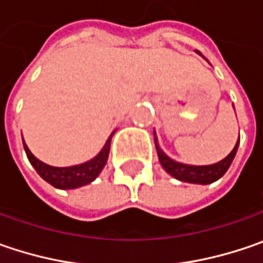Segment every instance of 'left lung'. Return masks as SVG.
I'll return each instance as SVG.
<instances>
[{"instance_id": "obj_1", "label": "left lung", "mask_w": 263, "mask_h": 263, "mask_svg": "<svg viewBox=\"0 0 263 263\" xmlns=\"http://www.w3.org/2000/svg\"><path fill=\"white\" fill-rule=\"evenodd\" d=\"M238 143L240 140L235 144L234 150L228 154L223 160L215 163V165L209 166H191V165H184V163H178L175 160L169 159L163 150L159 147L157 144V138L154 137V144H156V148H157V154H159V160L163 166L167 174H171L174 178H177L179 181H184V182H193V184H211L215 182L216 179L222 177L223 174L228 171V167L231 166L233 160H234L235 153H237V148H238Z\"/></svg>"}]
</instances>
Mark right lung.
Returning <instances> with one entry per match:
<instances>
[{
  "label": "right lung",
  "mask_w": 263,
  "mask_h": 263,
  "mask_svg": "<svg viewBox=\"0 0 263 263\" xmlns=\"http://www.w3.org/2000/svg\"><path fill=\"white\" fill-rule=\"evenodd\" d=\"M113 134L115 132L110 134L109 140L106 141L103 150L94 159H91L89 162H85L82 165L69 166V167H54V166L45 165L44 162L38 160L33 154L30 153V150L28 148V145L25 144V141H23V147H25V152H26L29 162L32 163L35 171L47 182H50L55 189H78V187H82V185L92 182L98 177V174L103 171V167L107 162V157H109L110 143H111Z\"/></svg>",
  "instance_id": "obj_1"
}]
</instances>
